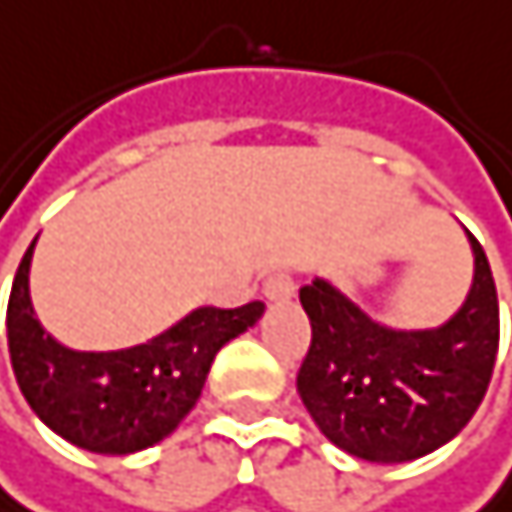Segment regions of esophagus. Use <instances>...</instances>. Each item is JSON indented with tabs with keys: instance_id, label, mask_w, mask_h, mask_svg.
<instances>
[{
	"instance_id": "esophagus-1",
	"label": "esophagus",
	"mask_w": 512,
	"mask_h": 512,
	"mask_svg": "<svg viewBox=\"0 0 512 512\" xmlns=\"http://www.w3.org/2000/svg\"><path fill=\"white\" fill-rule=\"evenodd\" d=\"M264 297L267 300H291L294 297V279H291V273H285V270L273 273L264 282Z\"/></svg>"
}]
</instances>
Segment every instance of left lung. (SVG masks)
I'll return each mask as SVG.
<instances>
[{
  "label": "left lung",
  "instance_id": "left-lung-1",
  "mask_svg": "<svg viewBox=\"0 0 512 512\" xmlns=\"http://www.w3.org/2000/svg\"><path fill=\"white\" fill-rule=\"evenodd\" d=\"M467 242L470 291L437 327H388L327 279L300 288L312 346L297 391L318 431L343 452L379 464L422 458L483 404L498 355V291L483 245L470 233Z\"/></svg>",
  "mask_w": 512,
  "mask_h": 512
}]
</instances>
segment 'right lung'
<instances>
[{
  "label": "right lung",
  "instance_id": "obj_1",
  "mask_svg": "<svg viewBox=\"0 0 512 512\" xmlns=\"http://www.w3.org/2000/svg\"><path fill=\"white\" fill-rule=\"evenodd\" d=\"M35 239L8 297L11 367L32 413L63 440L99 455H130L169 437L200 400L221 346L264 315L261 300L239 309L200 306L148 343L78 352L54 340L35 318L29 300Z\"/></svg>",
  "mask_w": 512,
  "mask_h": 512
}]
</instances>
